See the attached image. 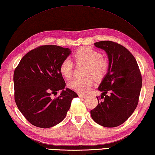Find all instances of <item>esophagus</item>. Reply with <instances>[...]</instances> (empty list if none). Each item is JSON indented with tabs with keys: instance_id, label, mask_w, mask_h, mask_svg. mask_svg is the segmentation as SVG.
Here are the masks:
<instances>
[{
	"instance_id": "34e87169",
	"label": "esophagus",
	"mask_w": 155,
	"mask_h": 155,
	"mask_svg": "<svg viewBox=\"0 0 155 155\" xmlns=\"http://www.w3.org/2000/svg\"><path fill=\"white\" fill-rule=\"evenodd\" d=\"M79 97H81V98H86V97H87V96L84 95V94H79Z\"/></svg>"
}]
</instances>
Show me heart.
<instances>
[{"instance_id":"heart-1","label":"heart","mask_w":155,"mask_h":155,"mask_svg":"<svg viewBox=\"0 0 155 155\" xmlns=\"http://www.w3.org/2000/svg\"><path fill=\"white\" fill-rule=\"evenodd\" d=\"M73 57L77 63L86 64L84 74L86 76L71 81L69 86L78 93L86 94L91 91L93 85V77L97 80H100L106 75L109 71L110 62L101 52L89 47L78 48L73 53ZM59 70L64 78L67 79L71 78L73 71L71 60L69 58L62 60Z\"/></svg>"}]
</instances>
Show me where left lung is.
<instances>
[{
	"mask_svg": "<svg viewBox=\"0 0 155 155\" xmlns=\"http://www.w3.org/2000/svg\"><path fill=\"white\" fill-rule=\"evenodd\" d=\"M94 45L107 53L110 68L98 88L101 101L91 111V117L103 127H116L124 123L137 107L142 75L135 57L124 46L111 41Z\"/></svg>",
	"mask_w": 155,
	"mask_h": 155,
	"instance_id": "obj_1",
	"label": "left lung"
}]
</instances>
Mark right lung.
<instances>
[{
	"mask_svg": "<svg viewBox=\"0 0 155 155\" xmlns=\"http://www.w3.org/2000/svg\"><path fill=\"white\" fill-rule=\"evenodd\" d=\"M69 48L54 45L33 49L21 59L13 73L14 98L19 110L30 123L47 129L61 123L77 93L65 84L59 68L71 54ZM61 92L53 99L51 95Z\"/></svg>",
	"mask_w": 155,
	"mask_h": 155,
	"instance_id": "add662e5",
	"label": "right lung"
}]
</instances>
